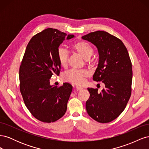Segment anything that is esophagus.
Segmentation results:
<instances>
[{"mask_svg":"<svg viewBox=\"0 0 149 149\" xmlns=\"http://www.w3.org/2000/svg\"><path fill=\"white\" fill-rule=\"evenodd\" d=\"M76 89L77 90V91H80V90L83 89V88L79 87V86H76Z\"/></svg>","mask_w":149,"mask_h":149,"instance_id":"esophagus-1","label":"esophagus"}]
</instances>
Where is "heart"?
Listing matches in <instances>:
<instances>
[{"label": "heart", "instance_id": "heart-1", "mask_svg": "<svg viewBox=\"0 0 149 149\" xmlns=\"http://www.w3.org/2000/svg\"><path fill=\"white\" fill-rule=\"evenodd\" d=\"M71 48L85 60L89 59L93 53V48L92 47L88 42L83 40H79L74 42L71 45ZM57 58L61 66L66 67L68 61L69 52L66 48L60 47L57 50ZM88 76L89 72L87 70L73 69L66 72L63 75V79L67 82L77 85H81L84 84L86 78H88Z\"/></svg>", "mask_w": 149, "mask_h": 149}]
</instances>
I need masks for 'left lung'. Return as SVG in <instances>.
<instances>
[{
    "instance_id": "8db88e82",
    "label": "left lung",
    "mask_w": 149,
    "mask_h": 149,
    "mask_svg": "<svg viewBox=\"0 0 149 149\" xmlns=\"http://www.w3.org/2000/svg\"><path fill=\"white\" fill-rule=\"evenodd\" d=\"M82 38L96 46L100 60L93 80L105 84L101 92L88 88L90 96L86 108L98 123H110L123 112L131 95L132 63L123 42L106 31H94Z\"/></svg>"
}]
</instances>
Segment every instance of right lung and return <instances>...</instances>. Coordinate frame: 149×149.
<instances>
[{
  "mask_svg": "<svg viewBox=\"0 0 149 149\" xmlns=\"http://www.w3.org/2000/svg\"><path fill=\"white\" fill-rule=\"evenodd\" d=\"M73 37L48 28L35 35L26 46L19 69L20 91L30 113L43 123L55 122L66 111L73 87L68 83L51 86L49 80L60 72L58 47L65 38Z\"/></svg>",
  "mask_w": 149,
  "mask_h": 149,
  "instance_id": "1",
  "label": "right lung"
}]
</instances>
